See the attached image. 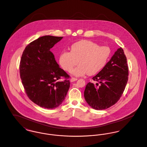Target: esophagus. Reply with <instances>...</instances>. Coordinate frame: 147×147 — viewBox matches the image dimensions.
Here are the masks:
<instances>
[{
  "label": "esophagus",
  "mask_w": 147,
  "mask_h": 147,
  "mask_svg": "<svg viewBox=\"0 0 147 147\" xmlns=\"http://www.w3.org/2000/svg\"><path fill=\"white\" fill-rule=\"evenodd\" d=\"M77 80H78V79L77 78H71V79H70V81L71 82H75V81H77Z\"/></svg>",
  "instance_id": "34e87169"
}]
</instances>
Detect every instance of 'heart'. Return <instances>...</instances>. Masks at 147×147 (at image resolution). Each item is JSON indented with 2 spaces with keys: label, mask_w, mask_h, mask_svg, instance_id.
Segmentation results:
<instances>
[{
  "label": "heart",
  "mask_w": 147,
  "mask_h": 147,
  "mask_svg": "<svg viewBox=\"0 0 147 147\" xmlns=\"http://www.w3.org/2000/svg\"><path fill=\"white\" fill-rule=\"evenodd\" d=\"M110 56V49L108 47L99 46L90 41L82 40L71 46L70 52H62L59 62L64 70L71 72L79 61L80 64L73 71L75 76L94 75L104 68Z\"/></svg>",
  "instance_id": "heart-1"
}]
</instances>
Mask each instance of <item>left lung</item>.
I'll return each instance as SVG.
<instances>
[{"label":"left lung","instance_id":"obj_1","mask_svg":"<svg viewBox=\"0 0 147 147\" xmlns=\"http://www.w3.org/2000/svg\"><path fill=\"white\" fill-rule=\"evenodd\" d=\"M128 67L123 49L119 48L104 68L88 83L84 98L92 108L98 110L115 105L122 96L128 79Z\"/></svg>","mask_w":147,"mask_h":147}]
</instances>
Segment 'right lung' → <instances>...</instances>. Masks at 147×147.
I'll use <instances>...</instances> for the list:
<instances>
[{"mask_svg": "<svg viewBox=\"0 0 147 147\" xmlns=\"http://www.w3.org/2000/svg\"><path fill=\"white\" fill-rule=\"evenodd\" d=\"M63 37L46 35L30 43L21 56L19 69L28 98L45 109L61 105L70 87V77L59 68L50 51ZM65 80L61 81L62 78Z\"/></svg>", "mask_w": 147, "mask_h": 147, "instance_id": "add662e5", "label": "right lung"}]
</instances>
